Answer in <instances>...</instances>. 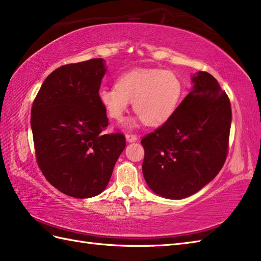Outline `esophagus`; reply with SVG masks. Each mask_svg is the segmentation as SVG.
<instances>
[{
  "label": "esophagus",
  "instance_id": "34e87169",
  "mask_svg": "<svg viewBox=\"0 0 261 261\" xmlns=\"http://www.w3.org/2000/svg\"><path fill=\"white\" fill-rule=\"evenodd\" d=\"M125 139L127 142H135L138 140V137L134 134H126L125 135Z\"/></svg>",
  "mask_w": 261,
  "mask_h": 261
}]
</instances>
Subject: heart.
<instances>
[{"label":"heart","mask_w":261,"mask_h":261,"mask_svg":"<svg viewBox=\"0 0 261 261\" xmlns=\"http://www.w3.org/2000/svg\"><path fill=\"white\" fill-rule=\"evenodd\" d=\"M181 94V81L173 71L138 68L120 76L115 86L102 87L98 99L115 121L123 119L132 102L145 123L159 125L174 114Z\"/></svg>","instance_id":"b5f03b06"}]
</instances>
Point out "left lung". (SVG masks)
<instances>
[{
	"instance_id": "left-lung-1",
	"label": "left lung",
	"mask_w": 261,
	"mask_h": 261,
	"mask_svg": "<svg viewBox=\"0 0 261 261\" xmlns=\"http://www.w3.org/2000/svg\"><path fill=\"white\" fill-rule=\"evenodd\" d=\"M194 86L174 114L142 138V173L158 195L181 199L212 180L228 156L231 104L218 81L206 71L192 79Z\"/></svg>"
}]
</instances>
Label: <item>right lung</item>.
<instances>
[{"label": "right lung", "instance_id": "right-lung-1", "mask_svg": "<svg viewBox=\"0 0 261 261\" xmlns=\"http://www.w3.org/2000/svg\"><path fill=\"white\" fill-rule=\"evenodd\" d=\"M105 71L102 58L64 65L42 83L32 104L39 168L54 187L71 197L102 193L125 148L122 134H103L109 119L98 91Z\"/></svg>", "mask_w": 261, "mask_h": 261}]
</instances>
